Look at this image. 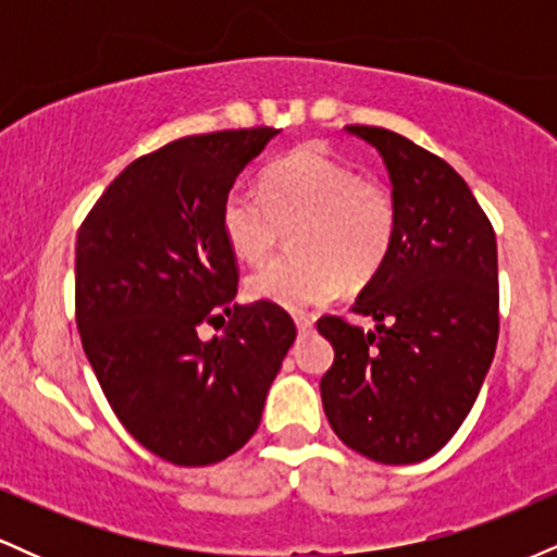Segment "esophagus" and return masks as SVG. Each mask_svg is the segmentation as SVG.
Returning a JSON list of instances; mask_svg holds the SVG:
<instances>
[{"mask_svg": "<svg viewBox=\"0 0 557 557\" xmlns=\"http://www.w3.org/2000/svg\"><path fill=\"white\" fill-rule=\"evenodd\" d=\"M296 327H298V332H309L311 327H314V319L300 314V317H296Z\"/></svg>", "mask_w": 557, "mask_h": 557, "instance_id": "1", "label": "esophagus"}]
</instances>
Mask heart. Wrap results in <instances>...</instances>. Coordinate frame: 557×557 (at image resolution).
<instances>
[{
  "mask_svg": "<svg viewBox=\"0 0 557 557\" xmlns=\"http://www.w3.org/2000/svg\"><path fill=\"white\" fill-rule=\"evenodd\" d=\"M220 225L246 261L264 259L293 227V251L261 264L246 290L285 311H309L335 298L345 280L363 285L382 270L398 212L382 185L359 181L343 162L304 146L267 168L261 194L233 185L222 198Z\"/></svg>",
  "mask_w": 557,
  "mask_h": 557,
  "instance_id": "b5f03b06",
  "label": "heart"
}]
</instances>
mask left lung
Here are the masks:
<instances>
[{
    "label": "left lung",
    "instance_id": "8db88e82",
    "mask_svg": "<svg viewBox=\"0 0 557 557\" xmlns=\"http://www.w3.org/2000/svg\"><path fill=\"white\" fill-rule=\"evenodd\" d=\"M385 162L398 212L393 248L363 285L356 314L317 330L335 348L322 406L345 445L376 463L434 456L469 417L495 356L497 243L487 214L450 164L385 127L348 125Z\"/></svg>",
    "mask_w": 557,
    "mask_h": 557
}]
</instances>
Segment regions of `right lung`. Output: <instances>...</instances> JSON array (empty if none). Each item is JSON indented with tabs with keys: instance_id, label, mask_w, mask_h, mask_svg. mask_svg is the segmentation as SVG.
<instances>
[{
	"instance_id": "add662e5",
	"label": "right lung",
	"mask_w": 557,
	"mask_h": 557,
	"mask_svg": "<svg viewBox=\"0 0 557 557\" xmlns=\"http://www.w3.org/2000/svg\"><path fill=\"white\" fill-rule=\"evenodd\" d=\"M274 127L188 136L131 162L75 243V322L112 411L175 466L225 461L257 432L296 341L274 304L238 306L222 198ZM231 322L201 342V323Z\"/></svg>"
}]
</instances>
